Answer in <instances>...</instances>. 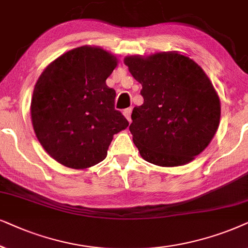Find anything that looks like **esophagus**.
<instances>
[{"label": "esophagus", "instance_id": "1", "mask_svg": "<svg viewBox=\"0 0 248 248\" xmlns=\"http://www.w3.org/2000/svg\"><path fill=\"white\" fill-rule=\"evenodd\" d=\"M122 113H124V115L126 117L128 121H129V122L131 121V108H126V110H124Z\"/></svg>", "mask_w": 248, "mask_h": 248}]
</instances>
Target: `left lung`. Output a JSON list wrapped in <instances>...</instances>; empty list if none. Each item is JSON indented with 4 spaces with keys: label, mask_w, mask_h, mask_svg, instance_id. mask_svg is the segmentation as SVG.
<instances>
[{
    "label": "left lung",
    "mask_w": 248,
    "mask_h": 248,
    "mask_svg": "<svg viewBox=\"0 0 248 248\" xmlns=\"http://www.w3.org/2000/svg\"><path fill=\"white\" fill-rule=\"evenodd\" d=\"M124 64L141 84L129 130L140 156L160 167L189 163L205 150L220 124L217 91L195 61L178 52L129 55Z\"/></svg>",
    "instance_id": "8db88e82"
}]
</instances>
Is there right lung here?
Returning a JSON list of instances; mask_svg holds the SVG:
<instances>
[{
	"label": "right lung",
	"instance_id": "1",
	"mask_svg": "<svg viewBox=\"0 0 248 248\" xmlns=\"http://www.w3.org/2000/svg\"><path fill=\"white\" fill-rule=\"evenodd\" d=\"M118 59L98 46L70 49L36 81L31 124L49 156L71 169H88L107 157L113 135L129 124L114 108L107 79Z\"/></svg>",
	"mask_w": 248,
	"mask_h": 248
}]
</instances>
